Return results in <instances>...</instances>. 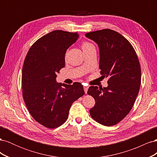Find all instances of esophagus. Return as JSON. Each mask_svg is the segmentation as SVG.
Instances as JSON below:
<instances>
[{"instance_id": "34e87169", "label": "esophagus", "mask_w": 157, "mask_h": 157, "mask_svg": "<svg viewBox=\"0 0 157 157\" xmlns=\"http://www.w3.org/2000/svg\"><path fill=\"white\" fill-rule=\"evenodd\" d=\"M88 89V86H84V92L86 93V94L87 93Z\"/></svg>"}]
</instances>
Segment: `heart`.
Masks as SVG:
<instances>
[{"mask_svg": "<svg viewBox=\"0 0 157 157\" xmlns=\"http://www.w3.org/2000/svg\"><path fill=\"white\" fill-rule=\"evenodd\" d=\"M92 46H93V45L91 43H90L89 42L84 41L82 42V48L83 50H86V49L90 48V47Z\"/></svg>", "mask_w": 157, "mask_h": 157, "instance_id": "heart-1", "label": "heart"}]
</instances>
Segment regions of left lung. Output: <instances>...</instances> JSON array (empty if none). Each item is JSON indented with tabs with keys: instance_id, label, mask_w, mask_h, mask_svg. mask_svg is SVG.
I'll return each instance as SVG.
<instances>
[{
	"instance_id": "obj_1",
	"label": "left lung",
	"mask_w": 157,
	"mask_h": 157,
	"mask_svg": "<svg viewBox=\"0 0 157 157\" xmlns=\"http://www.w3.org/2000/svg\"><path fill=\"white\" fill-rule=\"evenodd\" d=\"M99 48V69L108 86H91L87 94L96 101L90 114L99 124L111 126L127 116L141 85V66L134 47L120 33L109 29L87 33Z\"/></svg>"
}]
</instances>
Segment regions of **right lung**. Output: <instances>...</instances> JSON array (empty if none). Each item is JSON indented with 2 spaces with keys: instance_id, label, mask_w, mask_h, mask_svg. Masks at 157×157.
Wrapping results in <instances>:
<instances>
[{
  "instance_id": "obj_1",
  "label": "right lung",
  "mask_w": 157,
  "mask_h": 157,
  "mask_svg": "<svg viewBox=\"0 0 157 157\" xmlns=\"http://www.w3.org/2000/svg\"><path fill=\"white\" fill-rule=\"evenodd\" d=\"M78 37L77 33L56 30L38 39L28 51L21 76L23 98L34 119L46 128H58L67 121L74 101L84 94L80 82H56L65 67V54Z\"/></svg>"
}]
</instances>
